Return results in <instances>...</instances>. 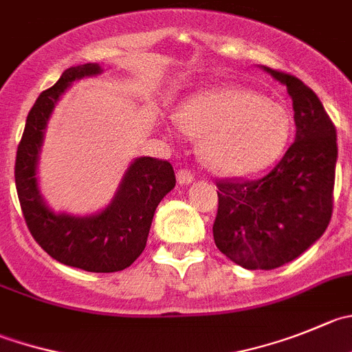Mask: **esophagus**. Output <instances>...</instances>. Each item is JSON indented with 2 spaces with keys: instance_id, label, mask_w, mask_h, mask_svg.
Returning <instances> with one entry per match:
<instances>
[{
  "instance_id": "34e87169",
  "label": "esophagus",
  "mask_w": 352,
  "mask_h": 352,
  "mask_svg": "<svg viewBox=\"0 0 352 352\" xmlns=\"http://www.w3.org/2000/svg\"><path fill=\"white\" fill-rule=\"evenodd\" d=\"M179 185H188V183L193 182V174L190 173L188 169H179L178 174H176Z\"/></svg>"
}]
</instances>
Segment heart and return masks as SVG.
Wrapping results in <instances>:
<instances>
[{
    "mask_svg": "<svg viewBox=\"0 0 352 352\" xmlns=\"http://www.w3.org/2000/svg\"><path fill=\"white\" fill-rule=\"evenodd\" d=\"M182 126L206 136L204 157L217 170L250 174L274 164L292 135V116L278 102L240 88L193 96L182 112Z\"/></svg>",
    "mask_w": 352,
    "mask_h": 352,
    "instance_id": "obj_1",
    "label": "heart"
}]
</instances>
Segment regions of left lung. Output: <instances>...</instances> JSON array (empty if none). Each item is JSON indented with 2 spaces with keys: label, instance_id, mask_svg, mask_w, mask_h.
Segmentation results:
<instances>
[{
  "label": "left lung",
  "instance_id": "1",
  "mask_svg": "<svg viewBox=\"0 0 352 352\" xmlns=\"http://www.w3.org/2000/svg\"><path fill=\"white\" fill-rule=\"evenodd\" d=\"M292 98L296 142L259 179H217L216 247L245 270H274L306 252L333 209L337 133L316 93L292 74L263 67Z\"/></svg>",
  "mask_w": 352,
  "mask_h": 352
}]
</instances>
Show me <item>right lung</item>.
Returning <instances> with one entry per match:
<instances>
[{
  "mask_svg": "<svg viewBox=\"0 0 352 352\" xmlns=\"http://www.w3.org/2000/svg\"><path fill=\"white\" fill-rule=\"evenodd\" d=\"M100 72L98 63L70 67L38 96L16 148L15 186L29 232L45 252L67 266L113 273L131 266L145 249L157 206L176 185L173 166L153 157L133 160L112 202L102 212L86 217L50 209L36 178L46 122L55 103L76 79Z\"/></svg>",
  "mask_w": 352,
  "mask_h": 352,
  "instance_id": "add662e5",
  "label": "right lung"
}]
</instances>
